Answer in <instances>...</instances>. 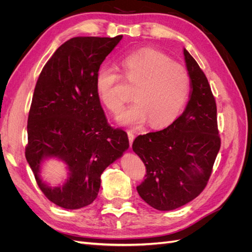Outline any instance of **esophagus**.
<instances>
[{
  "label": "esophagus",
  "instance_id": "obj_1",
  "mask_svg": "<svg viewBox=\"0 0 252 252\" xmlns=\"http://www.w3.org/2000/svg\"><path fill=\"white\" fill-rule=\"evenodd\" d=\"M127 135H128V140H129V145H130V147H131L132 142L134 140V134H133V132L131 130H128L127 131Z\"/></svg>",
  "mask_w": 252,
  "mask_h": 252
}]
</instances>
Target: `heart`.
I'll list each match as a JSON object with an SVG mask.
<instances>
[{"mask_svg": "<svg viewBox=\"0 0 252 252\" xmlns=\"http://www.w3.org/2000/svg\"><path fill=\"white\" fill-rule=\"evenodd\" d=\"M121 71L135 85L133 103L119 117L122 124L140 126L149 120L152 126H163L179 117L190 91V75L184 66L162 52L144 49L122 59ZM121 78L117 68L108 64L102 65L95 73L96 95L113 113H119L125 103L119 91Z\"/></svg>", "mask_w": 252, "mask_h": 252, "instance_id": "heart-1", "label": "heart"}]
</instances>
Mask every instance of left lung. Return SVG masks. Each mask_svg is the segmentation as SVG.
I'll return each mask as SVG.
<instances>
[{"label": "left lung", "mask_w": 252, "mask_h": 252, "mask_svg": "<svg viewBox=\"0 0 252 252\" xmlns=\"http://www.w3.org/2000/svg\"><path fill=\"white\" fill-rule=\"evenodd\" d=\"M190 75L189 102L181 116L162 130L136 136L132 149L146 167L136 187L158 210H173L205 189L220 147L217 104L205 73L184 49Z\"/></svg>", "instance_id": "1"}]
</instances>
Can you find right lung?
Here are the masks:
<instances>
[{"label":"right lung","instance_id":"obj_1","mask_svg":"<svg viewBox=\"0 0 252 252\" xmlns=\"http://www.w3.org/2000/svg\"><path fill=\"white\" fill-rule=\"evenodd\" d=\"M122 37H72L53 53L36 81L25 157L42 192L62 208L93 203L101 174L129 147L123 129L108 124L94 86L97 69ZM49 156L68 167L63 187L51 189L39 179L40 162Z\"/></svg>","mask_w":252,"mask_h":252}]
</instances>
